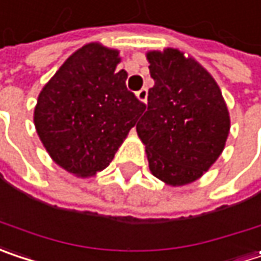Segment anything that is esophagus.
Listing matches in <instances>:
<instances>
[{
    "mask_svg": "<svg viewBox=\"0 0 261 261\" xmlns=\"http://www.w3.org/2000/svg\"><path fill=\"white\" fill-rule=\"evenodd\" d=\"M137 98H139L140 101H143V103H145V101H146V98H148V89H146V88H142V89L137 92Z\"/></svg>",
    "mask_w": 261,
    "mask_h": 261,
    "instance_id": "34e87169",
    "label": "esophagus"
}]
</instances>
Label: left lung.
Wrapping results in <instances>:
<instances>
[{
  "instance_id": "left-lung-1",
  "label": "left lung",
  "mask_w": 261,
  "mask_h": 261,
  "mask_svg": "<svg viewBox=\"0 0 261 261\" xmlns=\"http://www.w3.org/2000/svg\"><path fill=\"white\" fill-rule=\"evenodd\" d=\"M155 85L136 128L149 169L169 185L199 179L223 152L230 118L214 77L176 49L149 52Z\"/></svg>"
}]
</instances>
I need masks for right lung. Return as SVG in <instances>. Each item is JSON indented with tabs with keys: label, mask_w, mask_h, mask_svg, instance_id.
<instances>
[{
	"label": "right lung",
	"mask_w": 261,
	"mask_h": 261,
	"mask_svg": "<svg viewBox=\"0 0 261 261\" xmlns=\"http://www.w3.org/2000/svg\"><path fill=\"white\" fill-rule=\"evenodd\" d=\"M118 50L98 43L65 61L38 95L34 124L57 164L77 176L106 169L145 110L116 70Z\"/></svg>",
	"instance_id": "1"
}]
</instances>
